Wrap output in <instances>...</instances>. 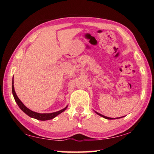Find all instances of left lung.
Wrapping results in <instances>:
<instances>
[{"mask_svg": "<svg viewBox=\"0 0 154 154\" xmlns=\"http://www.w3.org/2000/svg\"><path fill=\"white\" fill-rule=\"evenodd\" d=\"M95 113H96V114H98V116H101V117H103V118H105V119H119V118H122V117H121V118H109V117H106V116H103V115H102V114H100V113H98V112H96V111H95Z\"/></svg>", "mask_w": 154, "mask_h": 154, "instance_id": "8db88e82", "label": "left lung"}]
</instances>
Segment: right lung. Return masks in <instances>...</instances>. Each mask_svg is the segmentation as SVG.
<instances>
[{
  "instance_id": "add662e5",
  "label": "right lung",
  "mask_w": 154,
  "mask_h": 154,
  "mask_svg": "<svg viewBox=\"0 0 154 154\" xmlns=\"http://www.w3.org/2000/svg\"><path fill=\"white\" fill-rule=\"evenodd\" d=\"M12 93L13 95H14V99L15 100V102L17 104V105L19 106V107L20 108L21 110H22L23 112L28 116L30 118H35L36 119H38V120H41V121H45V120H49V119H51L54 118H56L57 116H58L59 114H60L62 112L66 110L68 105L64 107L63 109H61L58 111L56 112H54V113H37V112H35L32 110H30L28 108H27L26 106L21 101L19 98L17 97V96L15 93V91L14 89V78H13V81H12Z\"/></svg>"
}]
</instances>
